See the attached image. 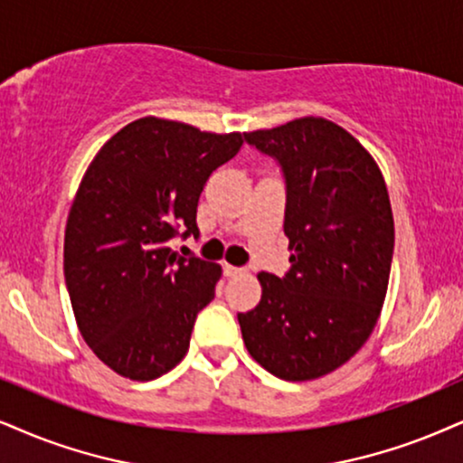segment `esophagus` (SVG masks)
Segmentation results:
<instances>
[{"label": "esophagus", "mask_w": 463, "mask_h": 463, "mask_svg": "<svg viewBox=\"0 0 463 463\" xmlns=\"http://www.w3.org/2000/svg\"><path fill=\"white\" fill-rule=\"evenodd\" d=\"M243 269L241 267H232L228 265V262H224V275L226 278H235V275H241Z\"/></svg>", "instance_id": "esophagus-1"}]
</instances>
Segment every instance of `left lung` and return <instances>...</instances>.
Instances as JSON below:
<instances>
[{"label": "left lung", "mask_w": 463, "mask_h": 463, "mask_svg": "<svg viewBox=\"0 0 463 463\" xmlns=\"http://www.w3.org/2000/svg\"><path fill=\"white\" fill-rule=\"evenodd\" d=\"M245 140L286 177L290 271L259 273V306L237 314L245 348L273 376H326L372 335L387 297L395 226L370 151L325 117H299Z\"/></svg>", "instance_id": "obj_1"}]
</instances>
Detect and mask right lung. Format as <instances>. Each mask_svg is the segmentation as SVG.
<instances>
[{
    "instance_id": "right-lung-1",
    "label": "right lung",
    "mask_w": 463,
    "mask_h": 463,
    "mask_svg": "<svg viewBox=\"0 0 463 463\" xmlns=\"http://www.w3.org/2000/svg\"><path fill=\"white\" fill-rule=\"evenodd\" d=\"M243 140L149 115L113 134L87 166L66 222L63 275L80 335L119 376L147 383L188 353L222 267L177 259L168 241L198 235L204 184Z\"/></svg>"
}]
</instances>
